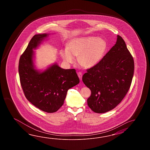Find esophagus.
Listing matches in <instances>:
<instances>
[{
  "label": "esophagus",
  "mask_w": 150,
  "mask_h": 150,
  "mask_svg": "<svg viewBox=\"0 0 150 150\" xmlns=\"http://www.w3.org/2000/svg\"><path fill=\"white\" fill-rule=\"evenodd\" d=\"M78 74V76L80 80H81V79H82V76H83V74H82V73L79 72H78V74Z\"/></svg>",
  "instance_id": "esophagus-1"
}]
</instances>
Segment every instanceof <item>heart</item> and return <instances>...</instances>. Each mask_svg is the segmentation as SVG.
<instances>
[{"label":"heart","instance_id":"obj_1","mask_svg":"<svg viewBox=\"0 0 150 150\" xmlns=\"http://www.w3.org/2000/svg\"><path fill=\"white\" fill-rule=\"evenodd\" d=\"M107 43L105 40L96 37L78 38L71 40L67 45V48L61 51L64 61L73 63L74 56H78L79 64L87 68L93 67L102 59L107 49Z\"/></svg>","mask_w":150,"mask_h":150}]
</instances>
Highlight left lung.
Wrapping results in <instances>:
<instances>
[{
  "mask_svg": "<svg viewBox=\"0 0 150 150\" xmlns=\"http://www.w3.org/2000/svg\"><path fill=\"white\" fill-rule=\"evenodd\" d=\"M134 61L125 41L116 43L94 67L83 75V83L91 91L87 104L96 113H105L121 102L130 87Z\"/></svg>",
  "mask_w": 150,
  "mask_h": 150,
  "instance_id": "left-lung-1",
  "label": "left lung"
}]
</instances>
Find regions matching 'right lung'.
Returning a JSON list of instances; mask_svg holds the SVG:
<instances>
[{
    "label": "right lung",
    "instance_id": "1",
    "mask_svg": "<svg viewBox=\"0 0 150 150\" xmlns=\"http://www.w3.org/2000/svg\"><path fill=\"white\" fill-rule=\"evenodd\" d=\"M48 34L32 38L19 62L21 85L25 98L43 112H57L64 104L67 91L79 83L76 70L63 69L56 63L40 72L35 69L33 49L40 45Z\"/></svg>",
    "mask_w": 150,
    "mask_h": 150
}]
</instances>
